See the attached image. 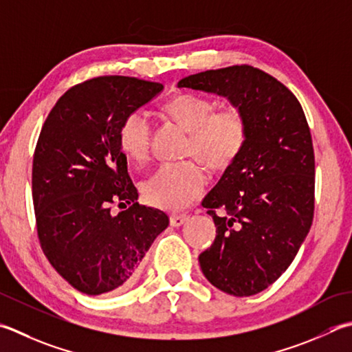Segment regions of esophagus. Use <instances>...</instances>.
<instances>
[{"mask_svg":"<svg viewBox=\"0 0 352 352\" xmlns=\"http://www.w3.org/2000/svg\"><path fill=\"white\" fill-rule=\"evenodd\" d=\"M189 217L186 215V213H182V215H170L169 221H170V226L172 227H180L183 226L186 221H188Z\"/></svg>","mask_w":352,"mask_h":352,"instance_id":"obj_1","label":"esophagus"}]
</instances>
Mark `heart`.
<instances>
[{
  "label": "heart",
  "mask_w": 352,
  "mask_h": 352,
  "mask_svg": "<svg viewBox=\"0 0 352 352\" xmlns=\"http://www.w3.org/2000/svg\"><path fill=\"white\" fill-rule=\"evenodd\" d=\"M217 102L198 94H178L164 105V111L189 131L184 155H194L213 170L229 168L243 151L247 120L236 107L217 109ZM153 125L140 109L129 113L119 128L122 153L131 162L143 163L149 157ZM208 175L195 162L164 163L142 184L149 204L164 210H182L203 195Z\"/></svg>",
  "instance_id": "b5f03b06"
}]
</instances>
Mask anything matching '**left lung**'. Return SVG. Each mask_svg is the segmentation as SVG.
Here are the masks:
<instances>
[{
    "label": "left lung",
    "mask_w": 352,
    "mask_h": 352,
    "mask_svg": "<svg viewBox=\"0 0 352 352\" xmlns=\"http://www.w3.org/2000/svg\"><path fill=\"white\" fill-rule=\"evenodd\" d=\"M178 88L223 96L247 120L243 151L201 203L217 238L198 261L213 287L253 296L290 267L313 223L314 149L304 109L284 84L252 65L190 74Z\"/></svg>",
    "instance_id": "8db88e82"
}]
</instances>
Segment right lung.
I'll use <instances>...</instances> for the list:
<instances>
[{
	"label": "right lung",
	"instance_id": "obj_1",
	"mask_svg": "<svg viewBox=\"0 0 352 352\" xmlns=\"http://www.w3.org/2000/svg\"><path fill=\"white\" fill-rule=\"evenodd\" d=\"M162 89L128 76L89 79L60 96L41 129L32 168L39 244L80 293L133 284L151 244L169 226L166 213L137 203L119 144L123 119ZM114 204L129 208L114 216Z\"/></svg>",
	"mask_w": 352,
	"mask_h": 352
}]
</instances>
